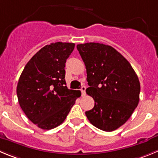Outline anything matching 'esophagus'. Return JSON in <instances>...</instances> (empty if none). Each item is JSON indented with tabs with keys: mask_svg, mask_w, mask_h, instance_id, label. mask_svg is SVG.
<instances>
[{
	"mask_svg": "<svg viewBox=\"0 0 158 158\" xmlns=\"http://www.w3.org/2000/svg\"><path fill=\"white\" fill-rule=\"evenodd\" d=\"M80 90H81V92H82V96L86 95V86H82V87H81Z\"/></svg>",
	"mask_w": 158,
	"mask_h": 158,
	"instance_id": "esophagus-1",
	"label": "esophagus"
}]
</instances>
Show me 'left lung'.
<instances>
[{
  "mask_svg": "<svg viewBox=\"0 0 158 158\" xmlns=\"http://www.w3.org/2000/svg\"><path fill=\"white\" fill-rule=\"evenodd\" d=\"M86 65L94 108L86 111L93 126L111 132L127 122L139 104L140 84L130 63L114 48L99 43L78 44Z\"/></svg>",
  "mask_w": 158,
  "mask_h": 158,
  "instance_id": "left-lung-1",
  "label": "left lung"
}]
</instances>
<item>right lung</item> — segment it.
I'll return each instance as SVG.
<instances>
[{"instance_id": "1", "label": "right lung", "mask_w": 158, "mask_h": 158, "mask_svg": "<svg viewBox=\"0 0 158 158\" xmlns=\"http://www.w3.org/2000/svg\"><path fill=\"white\" fill-rule=\"evenodd\" d=\"M73 43L57 42L41 48L28 61L17 85L19 105L28 118L42 129H54L67 117L79 90L68 89L65 62Z\"/></svg>"}]
</instances>
